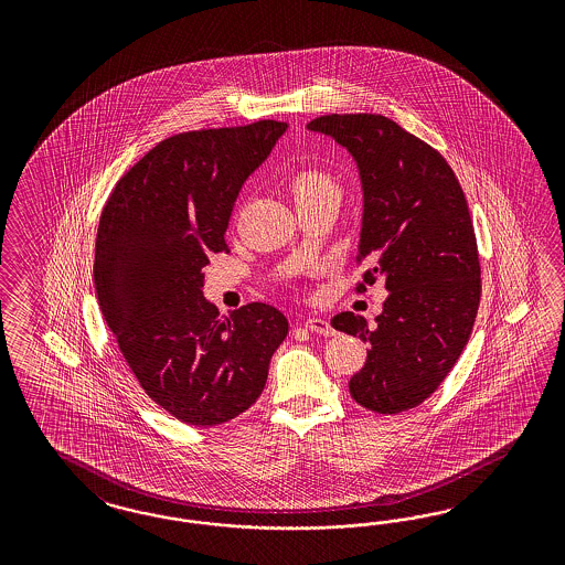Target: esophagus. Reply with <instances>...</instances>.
<instances>
[{"label":"esophagus","mask_w":565,"mask_h":565,"mask_svg":"<svg viewBox=\"0 0 565 565\" xmlns=\"http://www.w3.org/2000/svg\"><path fill=\"white\" fill-rule=\"evenodd\" d=\"M305 327H307L308 331L319 333V335H333V333H335L333 327L329 326V321H326V319H317V317L307 319Z\"/></svg>","instance_id":"obj_1"}]
</instances>
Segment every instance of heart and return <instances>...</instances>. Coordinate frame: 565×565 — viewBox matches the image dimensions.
<instances>
[{
	"label": "heart",
	"mask_w": 565,
	"mask_h": 565,
	"mask_svg": "<svg viewBox=\"0 0 565 565\" xmlns=\"http://www.w3.org/2000/svg\"><path fill=\"white\" fill-rule=\"evenodd\" d=\"M288 190L296 205H305L308 201H315L327 192H338L335 180L319 168H302L294 171L288 180Z\"/></svg>",
	"instance_id": "heart-1"
}]
</instances>
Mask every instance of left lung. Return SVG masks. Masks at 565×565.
<instances>
[{
	"instance_id": "1",
	"label": "left lung",
	"mask_w": 565,
	"mask_h": 565,
	"mask_svg": "<svg viewBox=\"0 0 565 565\" xmlns=\"http://www.w3.org/2000/svg\"><path fill=\"white\" fill-rule=\"evenodd\" d=\"M359 163L364 217L354 291L385 279L375 326L340 312L331 326L371 350L350 394L362 408L399 414L420 406L449 375L479 312L480 260L462 186L444 154L381 114H331L307 124Z\"/></svg>"
}]
</instances>
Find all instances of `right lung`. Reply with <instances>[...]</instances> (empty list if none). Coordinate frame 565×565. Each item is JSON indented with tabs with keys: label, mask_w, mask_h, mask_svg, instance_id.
<instances>
[{
	"label": "right lung",
	"mask_w": 565,
	"mask_h": 565,
	"mask_svg": "<svg viewBox=\"0 0 565 565\" xmlns=\"http://www.w3.org/2000/svg\"><path fill=\"white\" fill-rule=\"evenodd\" d=\"M286 121L190 130L161 140L121 175L103 206L95 288L107 327L142 392L194 427H215L263 394L288 335L277 308L230 317L203 296L209 257L244 180L271 153Z\"/></svg>",
	"instance_id": "add662e5"
}]
</instances>
